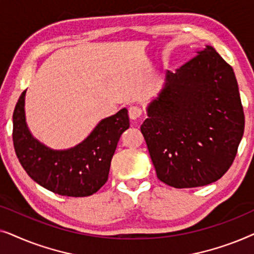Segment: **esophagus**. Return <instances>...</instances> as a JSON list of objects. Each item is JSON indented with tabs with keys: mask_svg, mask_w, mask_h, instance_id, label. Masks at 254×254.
Wrapping results in <instances>:
<instances>
[{
	"mask_svg": "<svg viewBox=\"0 0 254 254\" xmlns=\"http://www.w3.org/2000/svg\"><path fill=\"white\" fill-rule=\"evenodd\" d=\"M128 114H129L131 120H136L142 116V109L136 105L130 106L129 110H128Z\"/></svg>",
	"mask_w": 254,
	"mask_h": 254,
	"instance_id": "1",
	"label": "esophagus"
}]
</instances>
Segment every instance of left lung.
Instances as JSON below:
<instances>
[{"label": "left lung", "mask_w": 254, "mask_h": 254, "mask_svg": "<svg viewBox=\"0 0 254 254\" xmlns=\"http://www.w3.org/2000/svg\"><path fill=\"white\" fill-rule=\"evenodd\" d=\"M168 70L141 126L157 178L176 189L216 182L228 171L244 134L234 69L211 46Z\"/></svg>", "instance_id": "8db88e82"}]
</instances>
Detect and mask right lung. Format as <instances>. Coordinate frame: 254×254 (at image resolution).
<instances>
[{
  "instance_id": "1",
  "label": "right lung",
  "mask_w": 254,
  "mask_h": 254,
  "mask_svg": "<svg viewBox=\"0 0 254 254\" xmlns=\"http://www.w3.org/2000/svg\"><path fill=\"white\" fill-rule=\"evenodd\" d=\"M25 91L13 111L12 140L23 169L34 182L65 196H89L107 182L111 161L121 134L129 128L127 109L105 118L81 143L53 150L36 140L25 120Z\"/></svg>"
}]
</instances>
